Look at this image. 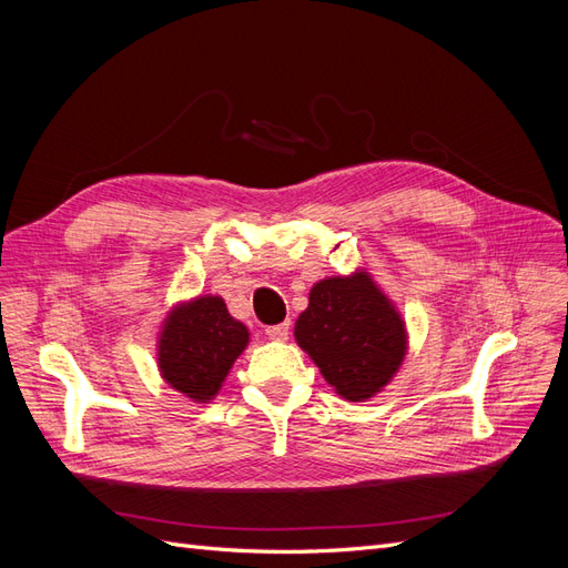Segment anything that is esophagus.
<instances>
[{
	"mask_svg": "<svg viewBox=\"0 0 568 568\" xmlns=\"http://www.w3.org/2000/svg\"><path fill=\"white\" fill-rule=\"evenodd\" d=\"M288 332H291V324H288V322L274 324V326H267V329H265V334H267L272 341H286V338H288Z\"/></svg>",
	"mask_w": 568,
	"mask_h": 568,
	"instance_id": "34e87169",
	"label": "esophagus"
}]
</instances>
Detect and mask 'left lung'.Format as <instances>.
<instances>
[{"mask_svg":"<svg viewBox=\"0 0 568 568\" xmlns=\"http://www.w3.org/2000/svg\"><path fill=\"white\" fill-rule=\"evenodd\" d=\"M296 343L343 400L382 393L407 355V326L365 267L313 284L296 320Z\"/></svg>","mask_w":568,"mask_h":568,"instance_id":"left-lung-1","label":"left lung"}]
</instances>
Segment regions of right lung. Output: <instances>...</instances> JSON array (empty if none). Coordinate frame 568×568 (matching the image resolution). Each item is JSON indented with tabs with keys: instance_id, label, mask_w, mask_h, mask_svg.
<instances>
[{
	"instance_id": "add662e5",
	"label": "right lung",
	"mask_w": 568,
	"mask_h": 568,
	"mask_svg": "<svg viewBox=\"0 0 568 568\" xmlns=\"http://www.w3.org/2000/svg\"><path fill=\"white\" fill-rule=\"evenodd\" d=\"M248 338V326L230 315L222 296L180 301L168 311L156 338L161 379L192 403H211Z\"/></svg>"
}]
</instances>
